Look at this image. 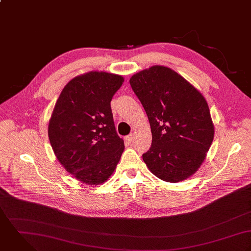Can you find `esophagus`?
Returning a JSON list of instances; mask_svg holds the SVG:
<instances>
[{"label":"esophagus","instance_id":"obj_1","mask_svg":"<svg viewBox=\"0 0 251 251\" xmlns=\"http://www.w3.org/2000/svg\"><path fill=\"white\" fill-rule=\"evenodd\" d=\"M125 140H126V142H128V143H132L133 140H134V134L128 135V136L125 138Z\"/></svg>","mask_w":251,"mask_h":251}]
</instances>
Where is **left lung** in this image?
Returning a JSON list of instances; mask_svg holds the SVG:
<instances>
[{
    "label": "left lung",
    "instance_id": "left-lung-1",
    "mask_svg": "<svg viewBox=\"0 0 251 251\" xmlns=\"http://www.w3.org/2000/svg\"><path fill=\"white\" fill-rule=\"evenodd\" d=\"M151 124L152 143L143 159L167 182L192 176L203 162L214 128L206 100L175 71L154 66L130 78Z\"/></svg>",
    "mask_w": 251,
    "mask_h": 251
}]
</instances>
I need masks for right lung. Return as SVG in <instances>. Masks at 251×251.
<instances>
[{"label": "right lung", "mask_w": 251, "mask_h": 251, "mask_svg": "<svg viewBox=\"0 0 251 251\" xmlns=\"http://www.w3.org/2000/svg\"><path fill=\"white\" fill-rule=\"evenodd\" d=\"M123 81L121 75L90 72L73 78L55 103L49 125L52 150L66 171L83 183L104 182L124 151L110 107Z\"/></svg>", "instance_id": "add662e5"}]
</instances>
